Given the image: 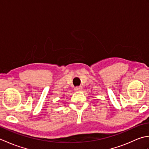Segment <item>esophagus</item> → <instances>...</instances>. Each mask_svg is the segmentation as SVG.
Instances as JSON below:
<instances>
[{"label":"esophagus","mask_w":149,"mask_h":149,"mask_svg":"<svg viewBox=\"0 0 149 149\" xmlns=\"http://www.w3.org/2000/svg\"><path fill=\"white\" fill-rule=\"evenodd\" d=\"M82 88H82V86H76L74 88V90H75V91H80L82 90Z\"/></svg>","instance_id":"1"}]
</instances>
